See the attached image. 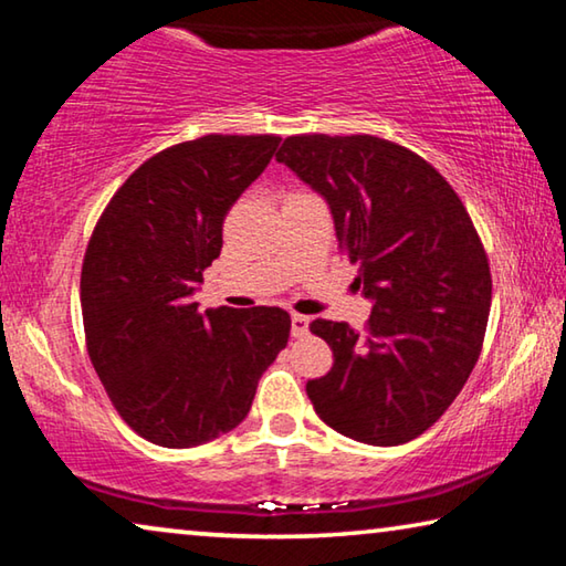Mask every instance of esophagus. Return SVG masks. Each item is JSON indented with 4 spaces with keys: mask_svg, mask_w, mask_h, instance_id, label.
I'll return each instance as SVG.
<instances>
[{
    "mask_svg": "<svg viewBox=\"0 0 566 566\" xmlns=\"http://www.w3.org/2000/svg\"><path fill=\"white\" fill-rule=\"evenodd\" d=\"M310 332V319L304 315H292V337H304Z\"/></svg>",
    "mask_w": 566,
    "mask_h": 566,
    "instance_id": "34e87169",
    "label": "esophagus"
}]
</instances>
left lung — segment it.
Listing matches in <instances>:
<instances>
[{
  "instance_id": "1",
  "label": "left lung",
  "mask_w": 566,
  "mask_h": 566,
  "mask_svg": "<svg viewBox=\"0 0 566 566\" xmlns=\"http://www.w3.org/2000/svg\"><path fill=\"white\" fill-rule=\"evenodd\" d=\"M276 160L327 201L373 302L365 332L310 325L335 355L307 382L312 406L353 441L408 443L459 396L486 335L491 272L469 211L428 160L378 136H290Z\"/></svg>"
}]
</instances>
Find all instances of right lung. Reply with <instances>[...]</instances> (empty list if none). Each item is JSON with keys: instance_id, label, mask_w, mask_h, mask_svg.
I'll return each mask as SVG.
<instances>
[{"instance_id": "1", "label": "right lung", "mask_w": 566, "mask_h": 566, "mask_svg": "<svg viewBox=\"0 0 566 566\" xmlns=\"http://www.w3.org/2000/svg\"><path fill=\"white\" fill-rule=\"evenodd\" d=\"M280 136H203L133 170L97 219L80 274L87 355L140 438L193 448L247 418L286 347L280 307L206 310L193 292L221 254L223 219Z\"/></svg>"}]
</instances>
